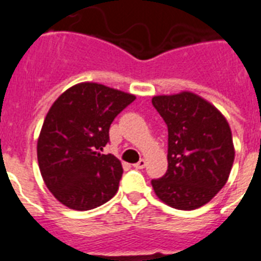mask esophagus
<instances>
[{
    "label": "esophagus",
    "instance_id": "34e87169",
    "mask_svg": "<svg viewBox=\"0 0 261 261\" xmlns=\"http://www.w3.org/2000/svg\"><path fill=\"white\" fill-rule=\"evenodd\" d=\"M133 166H134V168H137V170H142V168H144V166H146V161H144V159H141L138 163L133 164Z\"/></svg>",
    "mask_w": 261,
    "mask_h": 261
}]
</instances>
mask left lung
Returning a JSON list of instances; mask_svg holds the SVG:
<instances>
[{"label":"left lung","mask_w":261,"mask_h":261,"mask_svg":"<svg viewBox=\"0 0 261 261\" xmlns=\"http://www.w3.org/2000/svg\"><path fill=\"white\" fill-rule=\"evenodd\" d=\"M152 105L168 128L167 172L151 180L152 188L172 208H199L228 180L235 159L228 122L208 100L190 91L156 95Z\"/></svg>","instance_id":"left-lung-1"}]
</instances>
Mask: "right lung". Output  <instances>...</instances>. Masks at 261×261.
<instances>
[{
  "mask_svg": "<svg viewBox=\"0 0 261 261\" xmlns=\"http://www.w3.org/2000/svg\"><path fill=\"white\" fill-rule=\"evenodd\" d=\"M135 95L105 85L82 82L50 107L37 142L43 181L54 198L71 210L97 208L117 194L123 168L102 154L114 118Z\"/></svg>",
  "mask_w": 261,
  "mask_h": 261,
  "instance_id": "add662e5",
  "label": "right lung"
}]
</instances>
